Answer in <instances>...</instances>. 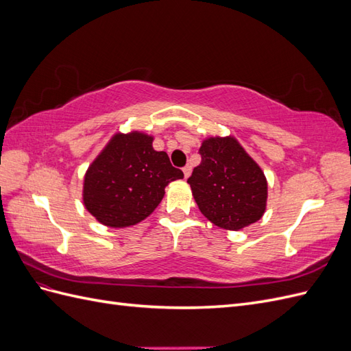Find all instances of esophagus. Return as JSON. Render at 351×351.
I'll return each mask as SVG.
<instances>
[{
	"instance_id": "1",
	"label": "esophagus",
	"mask_w": 351,
	"mask_h": 351,
	"mask_svg": "<svg viewBox=\"0 0 351 351\" xmlns=\"http://www.w3.org/2000/svg\"><path fill=\"white\" fill-rule=\"evenodd\" d=\"M183 173H184V177H186V178H189L190 173H192V167H190V165H186V167L183 168Z\"/></svg>"
}]
</instances>
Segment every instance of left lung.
I'll return each instance as SVG.
<instances>
[{
    "mask_svg": "<svg viewBox=\"0 0 351 351\" xmlns=\"http://www.w3.org/2000/svg\"><path fill=\"white\" fill-rule=\"evenodd\" d=\"M200 164L187 183L210 222L240 230L262 218L268 184L262 169L232 137H210L202 143Z\"/></svg>",
    "mask_w": 351,
    "mask_h": 351,
    "instance_id": "8db88e82",
    "label": "left lung"
}]
</instances>
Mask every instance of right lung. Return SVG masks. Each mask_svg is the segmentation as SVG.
Returning a JSON list of instances; mask_svg holds the SVG:
<instances>
[{"label": "right lung", "instance_id": "1", "mask_svg": "<svg viewBox=\"0 0 351 351\" xmlns=\"http://www.w3.org/2000/svg\"><path fill=\"white\" fill-rule=\"evenodd\" d=\"M143 133L115 134L84 176L83 202L104 226H134L161 204L165 187L183 178L167 152H156Z\"/></svg>", "mask_w": 351, "mask_h": 351}]
</instances>
